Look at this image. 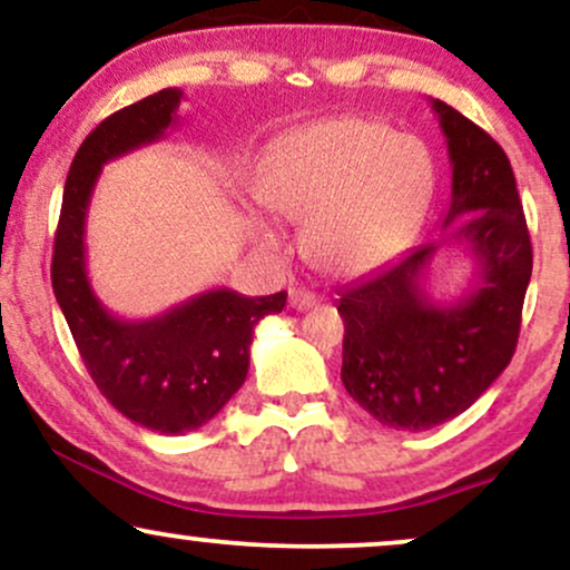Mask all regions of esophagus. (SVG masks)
Instances as JSON below:
<instances>
[{
  "instance_id": "34e87169",
  "label": "esophagus",
  "mask_w": 570,
  "mask_h": 570,
  "mask_svg": "<svg viewBox=\"0 0 570 570\" xmlns=\"http://www.w3.org/2000/svg\"><path fill=\"white\" fill-rule=\"evenodd\" d=\"M316 305V294L305 292V289H292L289 292V307L292 311H311Z\"/></svg>"
}]
</instances>
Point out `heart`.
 Wrapping results in <instances>:
<instances>
[{
	"mask_svg": "<svg viewBox=\"0 0 570 570\" xmlns=\"http://www.w3.org/2000/svg\"><path fill=\"white\" fill-rule=\"evenodd\" d=\"M434 171L426 149L377 120L337 117L286 136L267 155L259 198L305 222V252L330 276H364L391 259L426 212ZM254 238L278 235L252 217Z\"/></svg>",
	"mask_w": 570,
	"mask_h": 570,
	"instance_id": "heart-1",
	"label": "heart"
}]
</instances>
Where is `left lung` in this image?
Here are the masks:
<instances>
[{
  "mask_svg": "<svg viewBox=\"0 0 570 570\" xmlns=\"http://www.w3.org/2000/svg\"><path fill=\"white\" fill-rule=\"evenodd\" d=\"M453 168L440 240L415 246L340 292L345 391L383 426L426 431L461 415L507 370L533 271L512 163L480 126L431 98ZM444 245H463L475 278L440 304L425 281Z\"/></svg>",
  "mask_w": 570,
  "mask_h": 570,
  "instance_id": "obj_1",
  "label": "left lung"
}]
</instances>
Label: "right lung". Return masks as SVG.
<instances>
[{
    "instance_id": "add662e5",
    "label": "right lung",
    "mask_w": 570,
    "mask_h": 570,
    "mask_svg": "<svg viewBox=\"0 0 570 570\" xmlns=\"http://www.w3.org/2000/svg\"><path fill=\"white\" fill-rule=\"evenodd\" d=\"M181 98L179 88H166L90 130L71 160L50 267L56 299L98 391L128 421L158 434L200 429L230 402L246 381L254 326L286 305V292L244 297L208 289L130 322L96 297L85 265V219L101 168L160 141L179 120Z\"/></svg>"
}]
</instances>
